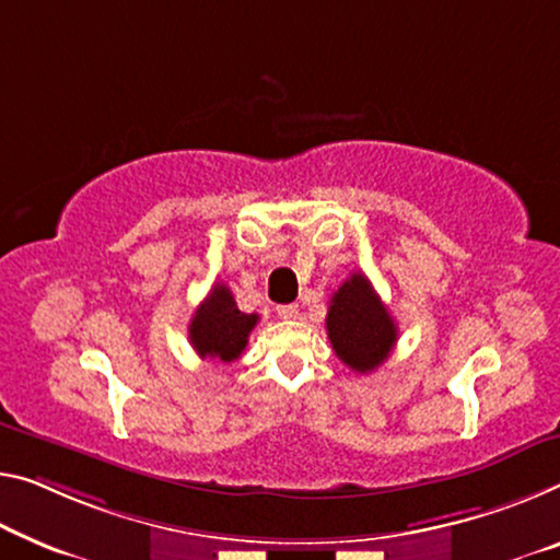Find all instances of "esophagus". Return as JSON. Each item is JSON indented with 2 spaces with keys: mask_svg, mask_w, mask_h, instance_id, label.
I'll return each instance as SVG.
<instances>
[{
  "mask_svg": "<svg viewBox=\"0 0 560 560\" xmlns=\"http://www.w3.org/2000/svg\"><path fill=\"white\" fill-rule=\"evenodd\" d=\"M278 315L282 317V320H295V317L300 315L298 305H278Z\"/></svg>",
  "mask_w": 560,
  "mask_h": 560,
  "instance_id": "34e87169",
  "label": "esophagus"
}]
</instances>
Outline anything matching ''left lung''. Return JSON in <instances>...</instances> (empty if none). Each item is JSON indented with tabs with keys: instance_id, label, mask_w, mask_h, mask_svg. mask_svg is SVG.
<instances>
[{
	"instance_id": "8db88e82",
	"label": "left lung",
	"mask_w": 560,
	"mask_h": 560,
	"mask_svg": "<svg viewBox=\"0 0 560 560\" xmlns=\"http://www.w3.org/2000/svg\"><path fill=\"white\" fill-rule=\"evenodd\" d=\"M330 346L355 373H373L395 348L398 328L363 272H352L330 300L325 317Z\"/></svg>"
}]
</instances>
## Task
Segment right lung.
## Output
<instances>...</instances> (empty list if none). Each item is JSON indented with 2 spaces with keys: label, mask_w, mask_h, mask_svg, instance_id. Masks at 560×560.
Returning a JSON list of instances; mask_svg holds the SVG:
<instances>
[{
  "label": "right lung",
  "mask_w": 560,
  "mask_h": 560,
  "mask_svg": "<svg viewBox=\"0 0 560 560\" xmlns=\"http://www.w3.org/2000/svg\"><path fill=\"white\" fill-rule=\"evenodd\" d=\"M257 320L260 317L255 313H240L228 285L214 282L210 295L202 300V305L197 307L190 320V342L200 358L232 363L243 355Z\"/></svg>",
  "instance_id": "obj_1"
}]
</instances>
